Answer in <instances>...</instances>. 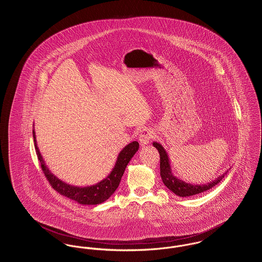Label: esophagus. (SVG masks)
<instances>
[{"label":"esophagus","instance_id":"1","mask_svg":"<svg viewBox=\"0 0 262 262\" xmlns=\"http://www.w3.org/2000/svg\"><path fill=\"white\" fill-rule=\"evenodd\" d=\"M152 137H153V132L149 128H145L140 133L138 140H139L141 145H146V144L149 143Z\"/></svg>","mask_w":262,"mask_h":262}]
</instances>
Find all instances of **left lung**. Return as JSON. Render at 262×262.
Wrapping results in <instances>:
<instances>
[{
  "mask_svg": "<svg viewBox=\"0 0 262 262\" xmlns=\"http://www.w3.org/2000/svg\"><path fill=\"white\" fill-rule=\"evenodd\" d=\"M152 144L156 149L158 150V152L160 154V176H161L163 183L170 190H172L176 195H179L182 198H187V196L195 195V194H199L203 191H206L214 186H216L218 183H220L222 181V179L224 178L225 174H227V172H228V171H226L222 176L217 177L214 181H212L210 183H207L205 185H192L189 183H186L185 181L177 178L172 173L168 153L163 147L162 144H160L156 141H154Z\"/></svg>",
  "mask_w": 262,
  "mask_h": 262,
  "instance_id": "8db88e82",
  "label": "left lung"
}]
</instances>
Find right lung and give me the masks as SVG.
I'll use <instances>...</instances> for the list:
<instances>
[{"instance_id": "right-lung-1", "label": "right lung", "mask_w": 262, "mask_h": 262, "mask_svg": "<svg viewBox=\"0 0 262 262\" xmlns=\"http://www.w3.org/2000/svg\"><path fill=\"white\" fill-rule=\"evenodd\" d=\"M33 139H34V146L36 150L38 159L41 163V168L46 176L47 180L49 181L51 186L56 189L60 194L62 196L69 198L72 200H75L79 204H88V205H96L100 204L104 201L108 200L115 190L118 188L121 179L124 174L125 168L127 166L130 159L134 157L136 154L139 144L137 141H133L128 143L125 148L122 150L117 158L116 164L111 171V173L108 174L104 180H102L99 183L89 186V187H76V186H72L69 185L59 178H57L54 174L51 173L49 168L46 166V164L43 160V157L39 151L36 142V137H35V132H34V126H33Z\"/></svg>"}]
</instances>
